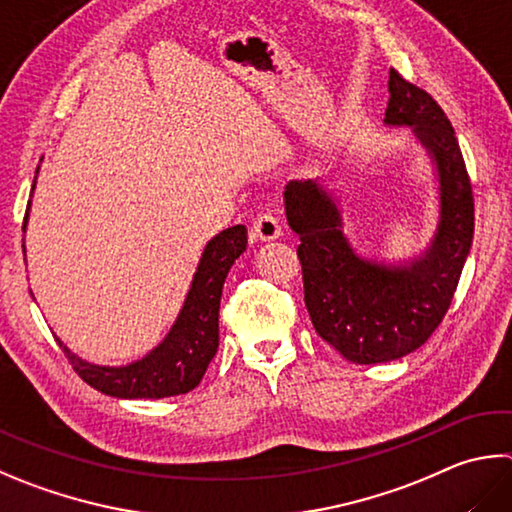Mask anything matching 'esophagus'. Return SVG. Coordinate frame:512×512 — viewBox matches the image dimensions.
Wrapping results in <instances>:
<instances>
[{
	"mask_svg": "<svg viewBox=\"0 0 512 512\" xmlns=\"http://www.w3.org/2000/svg\"><path fill=\"white\" fill-rule=\"evenodd\" d=\"M282 235V224L273 212H262L255 221H253V237L262 239V241H273Z\"/></svg>",
	"mask_w": 512,
	"mask_h": 512,
	"instance_id": "esophagus-1",
	"label": "esophagus"
}]
</instances>
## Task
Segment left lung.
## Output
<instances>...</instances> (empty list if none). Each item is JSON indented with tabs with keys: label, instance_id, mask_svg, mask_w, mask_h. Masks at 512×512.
<instances>
[{
	"label": "left lung",
	"instance_id": "obj_1",
	"mask_svg": "<svg viewBox=\"0 0 512 512\" xmlns=\"http://www.w3.org/2000/svg\"><path fill=\"white\" fill-rule=\"evenodd\" d=\"M385 123L412 127L439 172V226L421 257L405 266L362 259L342 232L338 203L318 181H291L284 190L313 327L356 365L403 358L425 345L450 309L475 235L472 185L450 120L396 69H389Z\"/></svg>",
	"mask_w": 512,
	"mask_h": 512
}]
</instances>
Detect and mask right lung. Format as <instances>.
<instances>
[{
	"instance_id": "right-lung-1",
	"label": "right lung",
	"mask_w": 512,
	"mask_h": 512,
	"mask_svg": "<svg viewBox=\"0 0 512 512\" xmlns=\"http://www.w3.org/2000/svg\"><path fill=\"white\" fill-rule=\"evenodd\" d=\"M35 188V183H33ZM29 212L24 217V228ZM248 244L246 226H232L208 241L179 318L159 347L125 367H100L62 347L76 374L102 394L116 398H165L188 394L201 383L219 347L221 288Z\"/></svg>"
}]
</instances>
